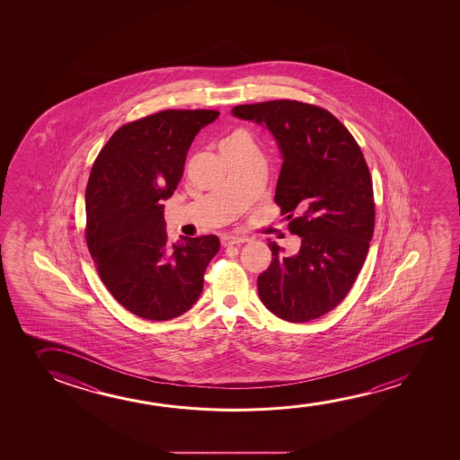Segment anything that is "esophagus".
I'll list each match as a JSON object with an SVG mask.
<instances>
[{
	"label": "esophagus",
	"mask_w": 460,
	"mask_h": 460,
	"mask_svg": "<svg viewBox=\"0 0 460 460\" xmlns=\"http://www.w3.org/2000/svg\"><path fill=\"white\" fill-rule=\"evenodd\" d=\"M246 240L248 239L242 237V235H233V234H226V235H223V237H221V245H239V243H243V242H246Z\"/></svg>",
	"instance_id": "34e87169"
}]
</instances>
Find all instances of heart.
Listing matches in <instances>:
<instances>
[{
  "instance_id": "heart-1",
  "label": "heart",
  "mask_w": 460,
  "mask_h": 460,
  "mask_svg": "<svg viewBox=\"0 0 460 460\" xmlns=\"http://www.w3.org/2000/svg\"><path fill=\"white\" fill-rule=\"evenodd\" d=\"M240 135H242V133H237V135H234L233 138H237V137H240ZM233 138H229V139H233Z\"/></svg>"
}]
</instances>
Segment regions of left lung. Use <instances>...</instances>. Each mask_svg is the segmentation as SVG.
<instances>
[{
	"mask_svg": "<svg viewBox=\"0 0 460 460\" xmlns=\"http://www.w3.org/2000/svg\"><path fill=\"white\" fill-rule=\"evenodd\" d=\"M233 114L277 141L275 202L302 239L296 254L269 240L273 259L259 275V298L283 321H313L346 298L369 250L376 212L363 152L333 114L309 103L262 102Z\"/></svg>",
	"mask_w": 460,
	"mask_h": 460,
	"instance_id": "8db88e82",
	"label": "left lung"
}]
</instances>
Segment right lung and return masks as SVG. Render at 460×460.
<instances>
[{
    "label": "right lung",
    "mask_w": 460,
    "mask_h": 460,
    "mask_svg": "<svg viewBox=\"0 0 460 460\" xmlns=\"http://www.w3.org/2000/svg\"><path fill=\"white\" fill-rule=\"evenodd\" d=\"M214 110H164L120 127L95 158L86 187V243L118 302L147 321H170L201 296L217 235L168 243L164 199Z\"/></svg>",
    "instance_id": "add662e5"
}]
</instances>
